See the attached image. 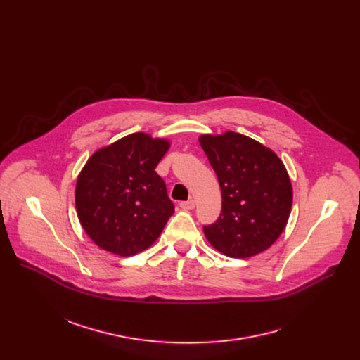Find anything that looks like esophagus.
<instances>
[{"label": "esophagus", "instance_id": "esophagus-1", "mask_svg": "<svg viewBox=\"0 0 360 360\" xmlns=\"http://www.w3.org/2000/svg\"><path fill=\"white\" fill-rule=\"evenodd\" d=\"M179 207H181L184 211H191V210L195 208V200H193V199H189V200L181 202Z\"/></svg>", "mask_w": 360, "mask_h": 360}]
</instances>
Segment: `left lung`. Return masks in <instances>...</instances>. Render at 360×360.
<instances>
[{
	"label": "left lung",
	"mask_w": 360,
	"mask_h": 360,
	"mask_svg": "<svg viewBox=\"0 0 360 360\" xmlns=\"http://www.w3.org/2000/svg\"><path fill=\"white\" fill-rule=\"evenodd\" d=\"M199 143L222 193V214L203 226L205 238L229 258L262 253L281 236L292 210L293 191L283 162L271 148L233 131L202 134Z\"/></svg>",
	"instance_id": "1"
}]
</instances>
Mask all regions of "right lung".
<instances>
[{
  "mask_svg": "<svg viewBox=\"0 0 360 360\" xmlns=\"http://www.w3.org/2000/svg\"><path fill=\"white\" fill-rule=\"evenodd\" d=\"M169 146L168 138L134 132L88 158L77 178L75 208L98 248L132 256L160 238L174 203L155 168Z\"/></svg>",
  "mask_w": 360,
  "mask_h": 360,
  "instance_id": "obj_1",
  "label": "right lung"
}]
</instances>
